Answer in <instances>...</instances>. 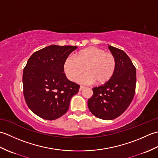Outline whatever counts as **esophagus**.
Listing matches in <instances>:
<instances>
[{
	"instance_id": "obj_1",
	"label": "esophagus",
	"mask_w": 158,
	"mask_h": 158,
	"mask_svg": "<svg viewBox=\"0 0 158 158\" xmlns=\"http://www.w3.org/2000/svg\"><path fill=\"white\" fill-rule=\"evenodd\" d=\"M85 88L84 86H82V85L80 86V88H79V91H81V90H82L83 88Z\"/></svg>"
}]
</instances>
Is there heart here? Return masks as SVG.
I'll return each mask as SVG.
<instances>
[{
  "mask_svg": "<svg viewBox=\"0 0 158 158\" xmlns=\"http://www.w3.org/2000/svg\"><path fill=\"white\" fill-rule=\"evenodd\" d=\"M115 68V56L97 47L83 49L76 53L75 58L67 57L63 64L65 75L72 81H76L85 70L86 73L78 79L81 84H91L96 81L98 84L105 83L113 77Z\"/></svg>",
  "mask_w": 158,
  "mask_h": 158,
  "instance_id": "obj_1",
  "label": "heart"
}]
</instances>
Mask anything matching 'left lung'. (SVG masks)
Here are the masks:
<instances>
[{
	"label": "left lung",
	"instance_id": "left-lung-1",
	"mask_svg": "<svg viewBox=\"0 0 158 158\" xmlns=\"http://www.w3.org/2000/svg\"><path fill=\"white\" fill-rule=\"evenodd\" d=\"M109 49L116 60L115 73L105 84L92 89L88 101L90 112L104 120L115 119L125 111L133 100L136 83V68L128 56L111 45Z\"/></svg>",
	"mask_w": 158,
	"mask_h": 158
}]
</instances>
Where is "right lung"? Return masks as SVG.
Masks as SVG:
<instances>
[{
  "label": "right lung",
  "mask_w": 158,
  "mask_h": 158,
  "mask_svg": "<svg viewBox=\"0 0 158 158\" xmlns=\"http://www.w3.org/2000/svg\"><path fill=\"white\" fill-rule=\"evenodd\" d=\"M77 46L52 45L35 52L23 69V96L29 109L47 120H54L67 112L79 85L69 81L63 64Z\"/></svg>",
  "instance_id": "add662e5"
}]
</instances>
